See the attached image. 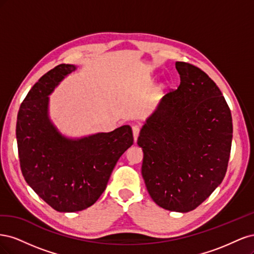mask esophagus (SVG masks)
Returning <instances> with one entry per match:
<instances>
[{"instance_id": "esophagus-1", "label": "esophagus", "mask_w": 254, "mask_h": 254, "mask_svg": "<svg viewBox=\"0 0 254 254\" xmlns=\"http://www.w3.org/2000/svg\"><path fill=\"white\" fill-rule=\"evenodd\" d=\"M132 133H133V140L134 142H136L137 137H139V134H140V127L137 125L132 126Z\"/></svg>"}]
</instances>
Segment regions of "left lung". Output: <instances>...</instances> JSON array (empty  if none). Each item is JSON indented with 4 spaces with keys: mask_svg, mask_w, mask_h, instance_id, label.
Wrapping results in <instances>:
<instances>
[{
    "mask_svg": "<svg viewBox=\"0 0 254 254\" xmlns=\"http://www.w3.org/2000/svg\"><path fill=\"white\" fill-rule=\"evenodd\" d=\"M177 90L167 93L137 137L142 176L152 200L187 213L201 204L227 172L232 117L221 91L200 68L177 61Z\"/></svg>",
    "mask_w": 254,
    "mask_h": 254,
    "instance_id": "obj_1",
    "label": "left lung"
}]
</instances>
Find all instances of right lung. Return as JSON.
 Wrapping results in <instances>:
<instances>
[{"mask_svg":"<svg viewBox=\"0 0 254 254\" xmlns=\"http://www.w3.org/2000/svg\"><path fill=\"white\" fill-rule=\"evenodd\" d=\"M73 64H59L34 84L21 104L16 135L22 175L58 212L82 211L105 190L120 157L133 144L128 125L79 139L61 134L49 118V95Z\"/></svg>","mask_w":254,"mask_h":254,"instance_id":"obj_1","label":"right lung"}]
</instances>
